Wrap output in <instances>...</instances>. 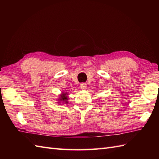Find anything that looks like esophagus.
Returning <instances> with one entry per match:
<instances>
[{"label":"esophagus","mask_w":159,"mask_h":159,"mask_svg":"<svg viewBox=\"0 0 159 159\" xmlns=\"http://www.w3.org/2000/svg\"><path fill=\"white\" fill-rule=\"evenodd\" d=\"M80 88H81V89L85 90V89H87L88 85H87V84H84V83H82V84H80Z\"/></svg>","instance_id":"34e87169"}]
</instances>
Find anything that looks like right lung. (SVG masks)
Here are the masks:
<instances>
[{
	"label": "right lung",
	"instance_id": "add662e5",
	"mask_svg": "<svg viewBox=\"0 0 159 159\" xmlns=\"http://www.w3.org/2000/svg\"><path fill=\"white\" fill-rule=\"evenodd\" d=\"M68 92H61V93L60 95L59 98H57V103H64V104H68Z\"/></svg>",
	"mask_w": 159,
	"mask_h": 159
}]
</instances>
